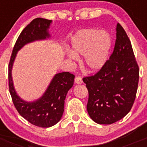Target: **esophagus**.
I'll return each mask as SVG.
<instances>
[{"label":"esophagus","mask_w":147,"mask_h":147,"mask_svg":"<svg viewBox=\"0 0 147 147\" xmlns=\"http://www.w3.org/2000/svg\"><path fill=\"white\" fill-rule=\"evenodd\" d=\"M82 77H80V76H76V77H75V82H76V84H82Z\"/></svg>","instance_id":"esophagus-1"}]
</instances>
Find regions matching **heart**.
<instances>
[{
  "instance_id": "obj_1",
  "label": "heart",
  "mask_w": 147,
  "mask_h": 147,
  "mask_svg": "<svg viewBox=\"0 0 147 147\" xmlns=\"http://www.w3.org/2000/svg\"><path fill=\"white\" fill-rule=\"evenodd\" d=\"M71 45L74 53L68 51V57L76 59V54L85 55V66L88 69L95 71L101 69L108 59L112 38L104 30L84 28L78 31L72 37Z\"/></svg>"
}]
</instances>
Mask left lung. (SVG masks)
<instances>
[{
  "label": "left lung",
  "instance_id": "obj_1",
  "mask_svg": "<svg viewBox=\"0 0 147 147\" xmlns=\"http://www.w3.org/2000/svg\"><path fill=\"white\" fill-rule=\"evenodd\" d=\"M82 80L89 93L88 113L97 124H111L130 111L136 97L139 67L130 40L119 23L110 59L96 74Z\"/></svg>",
  "mask_w": 147,
  "mask_h": 147
}]
</instances>
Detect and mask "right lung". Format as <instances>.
<instances>
[{"label":"right lung","mask_w":147,"mask_h":147,"mask_svg":"<svg viewBox=\"0 0 147 147\" xmlns=\"http://www.w3.org/2000/svg\"><path fill=\"white\" fill-rule=\"evenodd\" d=\"M51 23V20L38 18L27 25L15 42L9 64V88L13 104L22 117L40 127H50L59 121L64 112L66 95L74 85V75L69 72L57 74L41 98L35 102H27L21 99L15 92L11 68L17 53L23 45L50 37L48 29Z\"/></svg>","instance_id":"right-lung-1"}]
</instances>
